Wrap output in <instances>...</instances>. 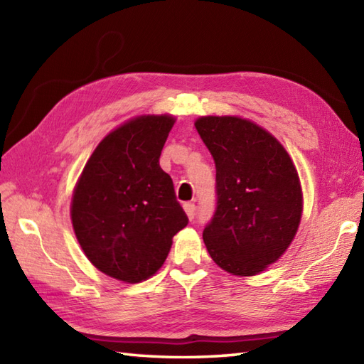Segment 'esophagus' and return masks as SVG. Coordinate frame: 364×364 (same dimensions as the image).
Returning a JSON list of instances; mask_svg holds the SVG:
<instances>
[{
    "mask_svg": "<svg viewBox=\"0 0 364 364\" xmlns=\"http://www.w3.org/2000/svg\"><path fill=\"white\" fill-rule=\"evenodd\" d=\"M184 211H186L188 218L192 220V219L196 218V211H197V208H196V205H194V203H184Z\"/></svg>",
    "mask_w": 364,
    "mask_h": 364,
    "instance_id": "34e87169",
    "label": "esophagus"
}]
</instances>
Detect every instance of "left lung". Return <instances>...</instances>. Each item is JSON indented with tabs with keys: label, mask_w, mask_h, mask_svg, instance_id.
<instances>
[{
	"label": "left lung",
	"mask_w": 364,
	"mask_h": 364,
	"mask_svg": "<svg viewBox=\"0 0 364 364\" xmlns=\"http://www.w3.org/2000/svg\"><path fill=\"white\" fill-rule=\"evenodd\" d=\"M196 128L215 162L218 203L203 230L206 249L227 272L257 275L282 257L297 233V170L283 145L250 120L208 115Z\"/></svg>",
	"instance_id": "obj_1"
}]
</instances>
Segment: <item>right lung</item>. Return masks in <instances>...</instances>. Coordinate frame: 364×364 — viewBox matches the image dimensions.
Segmentation results:
<instances>
[{
  "label": "right lung",
  "mask_w": 364,
  "mask_h": 364,
  "mask_svg": "<svg viewBox=\"0 0 364 364\" xmlns=\"http://www.w3.org/2000/svg\"><path fill=\"white\" fill-rule=\"evenodd\" d=\"M175 123L141 115L98 144L76 184L72 223L89 261L125 283L150 278L164 264L172 237L188 225L172 178L159 156Z\"/></svg>",
  "instance_id": "add662e5"
}]
</instances>
